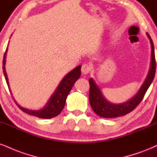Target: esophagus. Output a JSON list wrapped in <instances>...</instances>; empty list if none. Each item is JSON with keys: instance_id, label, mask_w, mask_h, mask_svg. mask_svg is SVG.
Wrapping results in <instances>:
<instances>
[{"instance_id": "1", "label": "esophagus", "mask_w": 157, "mask_h": 157, "mask_svg": "<svg viewBox=\"0 0 157 157\" xmlns=\"http://www.w3.org/2000/svg\"><path fill=\"white\" fill-rule=\"evenodd\" d=\"M91 70V67H90V64L88 63H84L82 65V67H81V71L82 72L85 74V75H87L88 74Z\"/></svg>"}]
</instances>
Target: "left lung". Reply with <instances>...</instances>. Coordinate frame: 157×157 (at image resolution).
Wrapping results in <instances>:
<instances>
[{"label": "left lung", "mask_w": 157, "mask_h": 157, "mask_svg": "<svg viewBox=\"0 0 157 157\" xmlns=\"http://www.w3.org/2000/svg\"><path fill=\"white\" fill-rule=\"evenodd\" d=\"M147 36L149 38L151 44V68L149 70L148 77L145 80L144 83L142 87L136 94L135 97L132 98L129 101L125 103L119 104V105H115L109 102L103 97L101 90L99 88L94 80L90 78L89 80L90 84V91H89V101L93 110L98 116L103 117V118H115V117H119L128 114L132 112L133 109L136 108V107L141 102L143 97H144L147 90L151 84L156 72V60L155 54H154V43L150 36L147 33Z\"/></svg>", "instance_id": "8db88e82"}]
</instances>
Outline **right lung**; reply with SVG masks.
Instances as JSON below:
<instances>
[{
    "label": "right lung",
    "mask_w": 157,
    "mask_h": 157,
    "mask_svg": "<svg viewBox=\"0 0 157 157\" xmlns=\"http://www.w3.org/2000/svg\"><path fill=\"white\" fill-rule=\"evenodd\" d=\"M7 49L6 50L4 56H3V74H4L6 81V83L9 86V89L10 90L9 86V81L8 77H7L6 72L5 69V63H6V56ZM81 66H78V67L75 68L72 71L68 73L61 82H60L59 86H58L57 89H56L55 93L52 94L51 97L50 99L47 104L42 109L40 110H30V109L23 108V107H20L18 104H17L19 108L21 110L23 111L24 113H28V114L31 115V116L39 117V118H52L53 117L57 116L59 115L60 112L63 110L64 106H65L66 99H67L68 94L72 88V86L75 84V82L78 80L79 77H80L81 75Z\"/></svg>",
    "instance_id": "obj_1"
}]
</instances>
